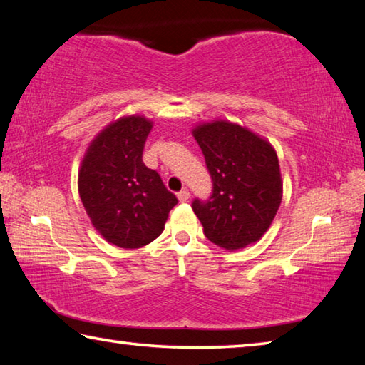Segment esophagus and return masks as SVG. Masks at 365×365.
<instances>
[{"label":"esophagus","instance_id":"34e87169","mask_svg":"<svg viewBox=\"0 0 365 365\" xmlns=\"http://www.w3.org/2000/svg\"><path fill=\"white\" fill-rule=\"evenodd\" d=\"M177 197H178V201H180V202L188 201V197H190V191H188V190H182V191H178V193H177Z\"/></svg>","mask_w":365,"mask_h":365}]
</instances>
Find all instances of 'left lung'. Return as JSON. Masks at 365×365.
<instances>
[{
    "label": "left lung",
    "instance_id": "obj_1",
    "mask_svg": "<svg viewBox=\"0 0 365 365\" xmlns=\"http://www.w3.org/2000/svg\"><path fill=\"white\" fill-rule=\"evenodd\" d=\"M193 137L212 177L211 197L191 205L207 240L228 251L259 242L282 202L274 146L228 120L201 123L193 128Z\"/></svg>",
    "mask_w": 365,
    "mask_h": 365
}]
</instances>
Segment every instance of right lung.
<instances>
[{"mask_svg": "<svg viewBox=\"0 0 365 365\" xmlns=\"http://www.w3.org/2000/svg\"><path fill=\"white\" fill-rule=\"evenodd\" d=\"M151 128L143 115L109 123L90 143L78 170L80 200L91 224L119 248H141L156 240L178 202L141 159Z\"/></svg>", "mask_w": 365, "mask_h": 365, "instance_id": "obj_1", "label": "right lung"}]
</instances>
